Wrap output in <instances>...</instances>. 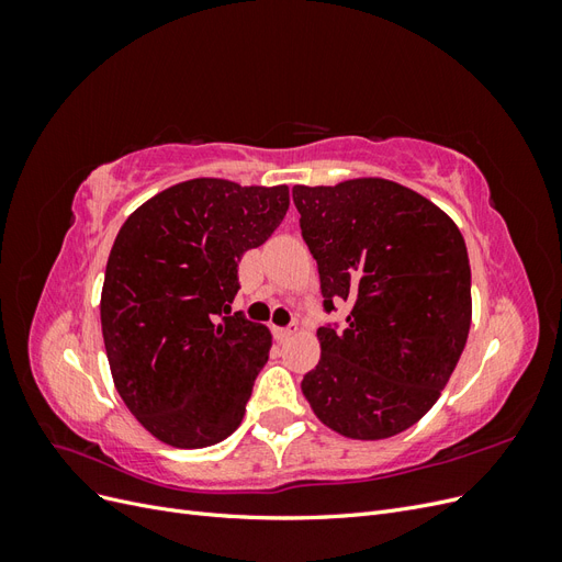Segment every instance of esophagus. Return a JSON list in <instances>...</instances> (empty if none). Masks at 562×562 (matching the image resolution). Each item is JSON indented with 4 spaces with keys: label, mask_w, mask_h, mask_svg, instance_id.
<instances>
[{
    "label": "esophagus",
    "mask_w": 562,
    "mask_h": 562,
    "mask_svg": "<svg viewBox=\"0 0 562 562\" xmlns=\"http://www.w3.org/2000/svg\"><path fill=\"white\" fill-rule=\"evenodd\" d=\"M295 333H297V323H291L288 328H274V335H277V339H281V342L283 339H291Z\"/></svg>",
    "instance_id": "1"
}]
</instances>
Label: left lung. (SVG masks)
I'll return each instance as SVG.
<instances>
[{
	"label": "left lung",
	"mask_w": 562,
	"mask_h": 562,
	"mask_svg": "<svg viewBox=\"0 0 562 562\" xmlns=\"http://www.w3.org/2000/svg\"><path fill=\"white\" fill-rule=\"evenodd\" d=\"M323 304L347 302L345 330L318 328L302 380L314 415L353 440L391 438L427 415L464 351L471 267L464 236L436 203L394 180L295 184Z\"/></svg>",
	"instance_id": "left-lung-1"
}]
</instances>
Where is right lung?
<instances>
[{
    "label": "right lung",
    "instance_id": "obj_1",
    "mask_svg": "<svg viewBox=\"0 0 562 562\" xmlns=\"http://www.w3.org/2000/svg\"><path fill=\"white\" fill-rule=\"evenodd\" d=\"M291 206L285 184L223 178L178 182L119 229L100 293L112 382L161 443L196 450L239 427L271 333L229 314L236 262L262 246Z\"/></svg>",
    "mask_w": 562,
    "mask_h": 562
}]
</instances>
